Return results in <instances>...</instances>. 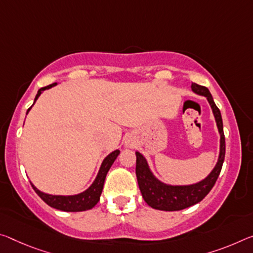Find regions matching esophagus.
I'll return each mask as SVG.
<instances>
[{
	"instance_id": "34e87169",
	"label": "esophagus",
	"mask_w": 253,
	"mask_h": 253,
	"mask_svg": "<svg viewBox=\"0 0 253 253\" xmlns=\"http://www.w3.org/2000/svg\"><path fill=\"white\" fill-rule=\"evenodd\" d=\"M128 145H129V144H128Z\"/></svg>"
}]
</instances>
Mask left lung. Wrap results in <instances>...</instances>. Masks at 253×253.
I'll use <instances>...</instances> for the list:
<instances>
[{"label": "left lung", "instance_id": "8db88e82", "mask_svg": "<svg viewBox=\"0 0 253 253\" xmlns=\"http://www.w3.org/2000/svg\"><path fill=\"white\" fill-rule=\"evenodd\" d=\"M191 89L195 93L206 97L211 110H213L216 125H217L218 133L220 135L218 161L213 171L202 181L194 184H187V186H171V184L163 183L159 179H156L150 170L146 159L139 152H136V177H137L139 190H141L143 198L147 205L154 210L166 211H181L202 202L214 187L220 170H222L224 158H225V136H224L220 111L215 105L213 97L206 86L192 83Z\"/></svg>", "mask_w": 253, "mask_h": 253}]
</instances>
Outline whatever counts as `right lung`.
<instances>
[{
	"mask_svg": "<svg viewBox=\"0 0 253 253\" xmlns=\"http://www.w3.org/2000/svg\"><path fill=\"white\" fill-rule=\"evenodd\" d=\"M57 83H53L50 85L43 86L42 89H39L37 94H36L35 101L34 103L37 101V99L39 98V95L42 94V91H45L47 89H50V87L55 86ZM33 107V106H31ZM31 107L27 110V114L29 112L31 109ZM120 151L116 150L114 152L107 156V158L103 160V162L100 167V170L98 172V175L93 183L87 188L85 191L81 192V194L78 195H73V196H57V195H49V194H45V192L38 190L33 183L34 190L36 191L40 198H42L43 202H45L48 206L56 208V210L63 211H87L93 208L95 205H97L100 196H101V192L103 189V183H105L106 180V175L108 173V171L112 166V163L115 162V160L117 159V156L119 155Z\"/></svg>",
	"mask_w": 253,
	"mask_h": 253,
	"instance_id": "1",
	"label": "right lung"
}]
</instances>
